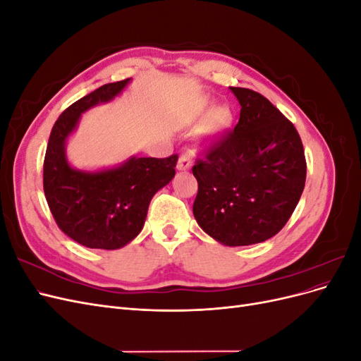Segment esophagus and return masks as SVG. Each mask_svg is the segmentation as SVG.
I'll return each instance as SVG.
<instances>
[{"label": "esophagus", "instance_id": "34e87169", "mask_svg": "<svg viewBox=\"0 0 361 361\" xmlns=\"http://www.w3.org/2000/svg\"><path fill=\"white\" fill-rule=\"evenodd\" d=\"M190 167H191V161H190V158H188V157H185V155H182V157L179 158V161H178V166H176V169H178L179 171H187V170H190Z\"/></svg>", "mask_w": 361, "mask_h": 361}]
</instances>
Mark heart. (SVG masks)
<instances>
[{
  "instance_id": "obj_1",
  "label": "heart",
  "mask_w": 361,
  "mask_h": 361,
  "mask_svg": "<svg viewBox=\"0 0 361 361\" xmlns=\"http://www.w3.org/2000/svg\"><path fill=\"white\" fill-rule=\"evenodd\" d=\"M203 119L205 122L202 123L197 138H195V145L199 149H207L223 140L233 125L235 114L228 105L215 106L214 101L204 97L195 102L190 110L191 123H200Z\"/></svg>"
}]
</instances>
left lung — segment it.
<instances>
[{
    "label": "left lung",
    "mask_w": 361,
    "mask_h": 361,
    "mask_svg": "<svg viewBox=\"0 0 361 361\" xmlns=\"http://www.w3.org/2000/svg\"><path fill=\"white\" fill-rule=\"evenodd\" d=\"M231 90L241 105L239 122L192 167L199 182L192 214L215 241L241 247L267 241L288 223L307 166L297 129L267 97Z\"/></svg>",
    "instance_id": "left-lung-1"
}]
</instances>
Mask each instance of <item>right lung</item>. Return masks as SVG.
Wrapping results in <instances>:
<instances>
[{
    "instance_id": "1",
    "label": "right lung",
    "mask_w": 361,
    "mask_h": 361,
    "mask_svg": "<svg viewBox=\"0 0 361 361\" xmlns=\"http://www.w3.org/2000/svg\"><path fill=\"white\" fill-rule=\"evenodd\" d=\"M133 81L105 84L64 110L54 125L45 162L43 190L61 231L89 248L117 250L133 241L145 226L154 195L174 178L178 155L169 158L129 157L116 167L80 170L66 155L69 137L81 116L108 104Z\"/></svg>"
}]
</instances>
